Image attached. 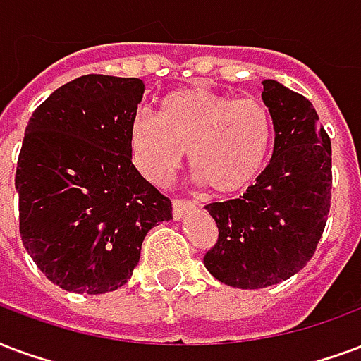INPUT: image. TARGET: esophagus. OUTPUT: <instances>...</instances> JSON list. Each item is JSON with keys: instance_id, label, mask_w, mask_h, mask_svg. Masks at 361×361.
<instances>
[{"instance_id": "obj_1", "label": "esophagus", "mask_w": 361, "mask_h": 361, "mask_svg": "<svg viewBox=\"0 0 361 361\" xmlns=\"http://www.w3.org/2000/svg\"><path fill=\"white\" fill-rule=\"evenodd\" d=\"M192 207H194V203L188 202V200H175V202H173V216H175V221L183 219Z\"/></svg>"}]
</instances>
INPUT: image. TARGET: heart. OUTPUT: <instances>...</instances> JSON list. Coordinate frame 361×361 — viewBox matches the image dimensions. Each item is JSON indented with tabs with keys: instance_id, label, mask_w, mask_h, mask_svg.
<instances>
[{
	"instance_id": "heart-1",
	"label": "heart",
	"mask_w": 361,
	"mask_h": 361,
	"mask_svg": "<svg viewBox=\"0 0 361 361\" xmlns=\"http://www.w3.org/2000/svg\"><path fill=\"white\" fill-rule=\"evenodd\" d=\"M272 135V116L261 100L194 87L167 94L158 118L137 114L127 145L133 167L148 183H167L188 152L202 183L216 194H234L261 175Z\"/></svg>"
}]
</instances>
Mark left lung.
<instances>
[{"mask_svg":"<svg viewBox=\"0 0 361 361\" xmlns=\"http://www.w3.org/2000/svg\"><path fill=\"white\" fill-rule=\"evenodd\" d=\"M274 123V152L245 194L205 205L219 240L203 257L213 278L261 289L291 278L312 259L331 205V140L312 102L262 81Z\"/></svg>","mask_w":361,"mask_h":361,"instance_id":"left-lung-1","label":"left lung"}]
</instances>
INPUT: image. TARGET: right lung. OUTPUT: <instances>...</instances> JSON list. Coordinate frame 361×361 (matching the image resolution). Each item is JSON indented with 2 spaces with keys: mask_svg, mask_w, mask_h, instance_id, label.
Listing matches in <instances>:
<instances>
[{
  "mask_svg": "<svg viewBox=\"0 0 361 361\" xmlns=\"http://www.w3.org/2000/svg\"><path fill=\"white\" fill-rule=\"evenodd\" d=\"M142 94L137 78L81 75L26 126L15 175L20 238L47 280L72 293L127 283L148 230L173 219L169 197L129 159Z\"/></svg>",
  "mask_w": 361,
  "mask_h": 361,
  "instance_id": "obj_1",
  "label": "right lung"
}]
</instances>
